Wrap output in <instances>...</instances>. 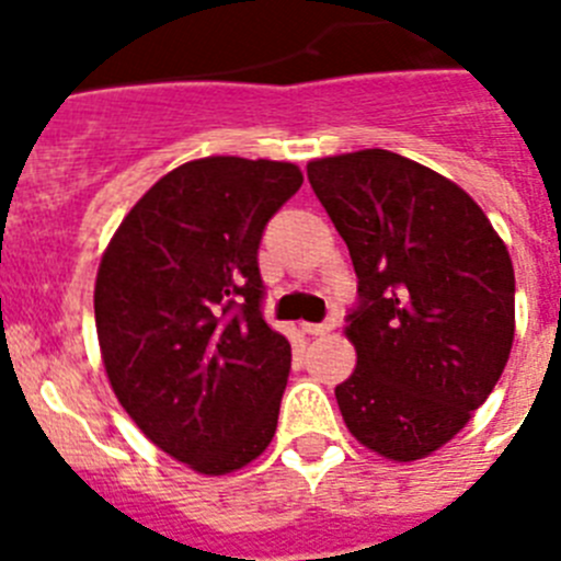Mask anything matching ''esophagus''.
<instances>
[{
    "mask_svg": "<svg viewBox=\"0 0 561 561\" xmlns=\"http://www.w3.org/2000/svg\"><path fill=\"white\" fill-rule=\"evenodd\" d=\"M334 325H336L334 320H325V323H306L304 331H306V334H311V336H323V334H329Z\"/></svg>",
    "mask_w": 561,
    "mask_h": 561,
    "instance_id": "esophagus-1",
    "label": "esophagus"
}]
</instances>
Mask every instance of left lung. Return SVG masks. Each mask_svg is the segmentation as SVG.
<instances>
[{
    "instance_id": "obj_1",
    "label": "left lung",
    "mask_w": 561,
    "mask_h": 561,
    "mask_svg": "<svg viewBox=\"0 0 561 561\" xmlns=\"http://www.w3.org/2000/svg\"><path fill=\"white\" fill-rule=\"evenodd\" d=\"M306 171L359 280L345 329L356 368L334 390L345 427L381 458H427L512 354V255L463 187L401 153L365 148Z\"/></svg>"
}]
</instances>
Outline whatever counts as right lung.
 <instances>
[{"label":"right lung","mask_w":561,"mask_h":561,"mask_svg":"<svg viewBox=\"0 0 561 561\" xmlns=\"http://www.w3.org/2000/svg\"><path fill=\"white\" fill-rule=\"evenodd\" d=\"M300 185L291 162H185L128 210L101 257L108 385L148 440L202 474L236 472L275 435L291 345L261 314L257 247Z\"/></svg>","instance_id":"obj_1"}]
</instances>
